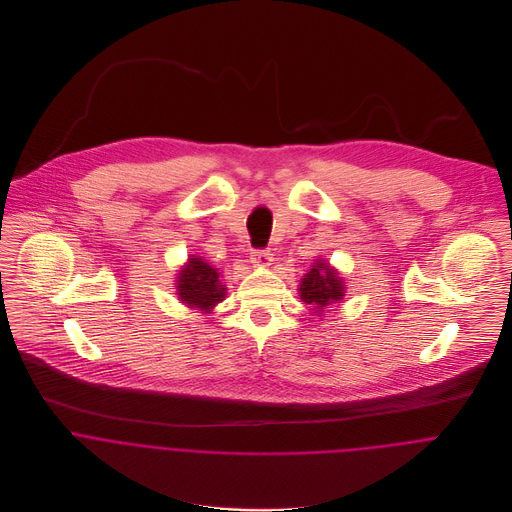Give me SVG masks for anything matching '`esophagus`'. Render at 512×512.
I'll return each mask as SVG.
<instances>
[{
	"label": "esophagus",
	"instance_id": "34e87169",
	"mask_svg": "<svg viewBox=\"0 0 512 512\" xmlns=\"http://www.w3.org/2000/svg\"><path fill=\"white\" fill-rule=\"evenodd\" d=\"M252 262H254L256 266H262V268L270 266V264H272V254H270V250H254V252H252Z\"/></svg>",
	"mask_w": 512,
	"mask_h": 512
}]
</instances>
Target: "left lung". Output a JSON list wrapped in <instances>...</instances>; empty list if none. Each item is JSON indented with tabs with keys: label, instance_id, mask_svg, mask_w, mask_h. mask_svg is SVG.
Returning <instances> with one entry per match:
<instances>
[{
	"label": "left lung",
	"instance_id": "1",
	"mask_svg": "<svg viewBox=\"0 0 512 512\" xmlns=\"http://www.w3.org/2000/svg\"><path fill=\"white\" fill-rule=\"evenodd\" d=\"M301 299L313 307V313H323L327 305L339 303L345 295V282L339 278L337 270L325 260H315V266L301 278L299 284Z\"/></svg>",
	"mask_w": 512,
	"mask_h": 512
}]
</instances>
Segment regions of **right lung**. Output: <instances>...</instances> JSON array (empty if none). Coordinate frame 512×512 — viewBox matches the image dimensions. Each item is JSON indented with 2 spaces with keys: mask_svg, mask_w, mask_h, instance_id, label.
Segmentation results:
<instances>
[{
  "mask_svg": "<svg viewBox=\"0 0 512 512\" xmlns=\"http://www.w3.org/2000/svg\"><path fill=\"white\" fill-rule=\"evenodd\" d=\"M177 293L183 303L191 309L211 313L213 307L226 295L222 286L219 270L209 266L203 258H189V262L179 270L177 276Z\"/></svg>",
  "mask_w": 512,
  "mask_h": 512,
  "instance_id": "1",
  "label": "right lung"
}]
</instances>
